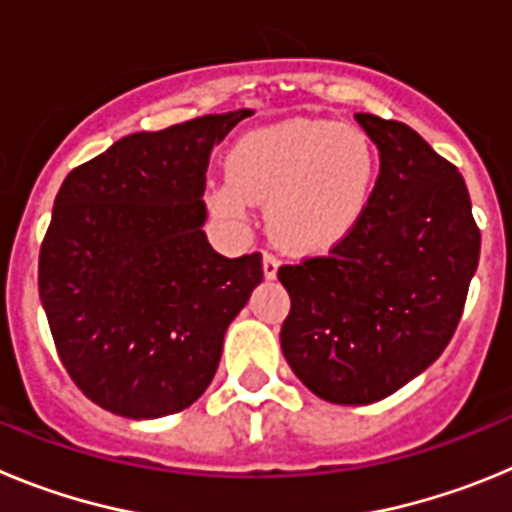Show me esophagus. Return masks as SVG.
Wrapping results in <instances>:
<instances>
[{
    "mask_svg": "<svg viewBox=\"0 0 512 512\" xmlns=\"http://www.w3.org/2000/svg\"><path fill=\"white\" fill-rule=\"evenodd\" d=\"M277 269H279V256L274 251H264V274L269 279L277 277Z\"/></svg>",
    "mask_w": 512,
    "mask_h": 512,
    "instance_id": "obj_1",
    "label": "esophagus"
}]
</instances>
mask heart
<instances>
[{"instance_id": "obj_1", "label": "heart", "mask_w": 512, "mask_h": 512, "mask_svg": "<svg viewBox=\"0 0 512 512\" xmlns=\"http://www.w3.org/2000/svg\"><path fill=\"white\" fill-rule=\"evenodd\" d=\"M374 176L372 140L359 128L292 120L246 135L233 148L228 176L210 189V205L225 217H246L251 202H269L277 241L315 253L351 233Z\"/></svg>"}]
</instances>
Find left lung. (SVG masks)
<instances>
[{
	"label": "left lung",
	"instance_id": "left-lung-1",
	"mask_svg": "<svg viewBox=\"0 0 512 512\" xmlns=\"http://www.w3.org/2000/svg\"><path fill=\"white\" fill-rule=\"evenodd\" d=\"M379 174L351 233L279 266L289 292L282 351L320 400L369 405L449 346L479 261L464 176L405 122L356 112Z\"/></svg>",
	"mask_w": 512,
	"mask_h": 512
}]
</instances>
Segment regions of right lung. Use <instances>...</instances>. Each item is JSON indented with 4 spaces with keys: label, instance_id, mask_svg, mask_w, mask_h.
Masks as SVG:
<instances>
[{
    "label": "right lung",
    "instance_id": "add662e5",
    "mask_svg": "<svg viewBox=\"0 0 512 512\" xmlns=\"http://www.w3.org/2000/svg\"><path fill=\"white\" fill-rule=\"evenodd\" d=\"M248 115L128 135L63 179L38 289L63 369L99 408L161 418L215 377L225 330L264 279L259 251L225 259L202 233L212 146Z\"/></svg>",
    "mask_w": 512,
    "mask_h": 512
}]
</instances>
